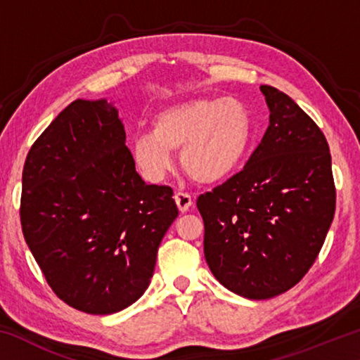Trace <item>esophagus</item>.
<instances>
[{"label": "esophagus", "mask_w": 360, "mask_h": 360, "mask_svg": "<svg viewBox=\"0 0 360 360\" xmlns=\"http://www.w3.org/2000/svg\"><path fill=\"white\" fill-rule=\"evenodd\" d=\"M174 202H176V205H178V210L181 212H186L192 206L193 200H192L191 195L186 193V192H176L174 193Z\"/></svg>", "instance_id": "esophagus-1"}]
</instances>
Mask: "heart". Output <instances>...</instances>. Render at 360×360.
<instances>
[{"label":"heart","instance_id":"1","mask_svg":"<svg viewBox=\"0 0 360 360\" xmlns=\"http://www.w3.org/2000/svg\"><path fill=\"white\" fill-rule=\"evenodd\" d=\"M251 111L238 98H195L163 109L131 146L146 179L160 181L181 150V167L202 184L227 179L241 167L252 141Z\"/></svg>","mask_w":360,"mask_h":360}]
</instances>
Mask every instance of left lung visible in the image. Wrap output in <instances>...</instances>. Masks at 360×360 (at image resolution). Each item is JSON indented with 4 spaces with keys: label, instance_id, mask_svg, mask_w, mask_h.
Here are the masks:
<instances>
[{
    "label": "left lung",
    "instance_id": "obj_1",
    "mask_svg": "<svg viewBox=\"0 0 360 360\" xmlns=\"http://www.w3.org/2000/svg\"><path fill=\"white\" fill-rule=\"evenodd\" d=\"M270 125L240 173L202 193L205 259L229 290L276 297L314 264L335 214L327 139L297 103L260 85Z\"/></svg>",
    "mask_w": 360,
    "mask_h": 360
}]
</instances>
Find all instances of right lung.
Returning a JSON list of instances; mask_svg holds the SVG:
<instances>
[{
	"label": "right lung",
	"mask_w": 360,
	"mask_h": 360,
	"mask_svg": "<svg viewBox=\"0 0 360 360\" xmlns=\"http://www.w3.org/2000/svg\"><path fill=\"white\" fill-rule=\"evenodd\" d=\"M172 187L148 186L106 100H76L30 149L20 224L47 284L89 314L135 303L154 275L157 251L178 217Z\"/></svg>",
	"instance_id": "obj_1"
}]
</instances>
